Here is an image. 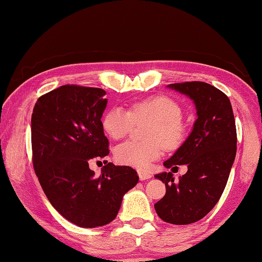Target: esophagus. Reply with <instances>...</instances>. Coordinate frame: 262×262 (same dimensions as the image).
I'll list each match as a JSON object with an SVG mask.
<instances>
[{
	"label": "esophagus",
	"mask_w": 262,
	"mask_h": 262,
	"mask_svg": "<svg viewBox=\"0 0 262 262\" xmlns=\"http://www.w3.org/2000/svg\"><path fill=\"white\" fill-rule=\"evenodd\" d=\"M139 177H140L141 180H148V179L151 178V174H150L149 172H145V171L140 170L139 171Z\"/></svg>",
	"instance_id": "esophagus-1"
}]
</instances>
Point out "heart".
<instances>
[{
	"label": "heart",
	"instance_id": "b5f03b06",
	"mask_svg": "<svg viewBox=\"0 0 262 262\" xmlns=\"http://www.w3.org/2000/svg\"><path fill=\"white\" fill-rule=\"evenodd\" d=\"M183 110L170 97L155 96L130 104L128 111L110 108L103 118L105 132L113 140H122L129 134L135 123L150 122L145 132L148 142L128 141L118 145L115 159L123 165L147 168L161 157L163 148L174 150L184 143L186 125L181 120Z\"/></svg>",
	"mask_w": 262,
	"mask_h": 262
}]
</instances>
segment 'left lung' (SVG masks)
<instances>
[{
	"label": "left lung",
	"instance_id": "1",
	"mask_svg": "<svg viewBox=\"0 0 262 262\" xmlns=\"http://www.w3.org/2000/svg\"><path fill=\"white\" fill-rule=\"evenodd\" d=\"M167 86L193 99L198 119L184 144L164 162L172 170L186 164L187 172L177 183L172 172L155 176L166 187L155 210L167 223L185 225L203 219L222 196L236 157V122L228 96L210 84L193 81Z\"/></svg>",
	"mask_w": 262,
	"mask_h": 262
}]
</instances>
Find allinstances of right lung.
Segmentation results:
<instances>
[{"label": "right lung", "instance_id": "add662e5", "mask_svg": "<svg viewBox=\"0 0 262 262\" xmlns=\"http://www.w3.org/2000/svg\"><path fill=\"white\" fill-rule=\"evenodd\" d=\"M103 89L67 84L39 97L31 119L32 163L51 205L81 228L108 224L139 181L130 166L107 163L95 177L89 162L110 154L101 115Z\"/></svg>", "mask_w": 262, "mask_h": 262}]
</instances>
